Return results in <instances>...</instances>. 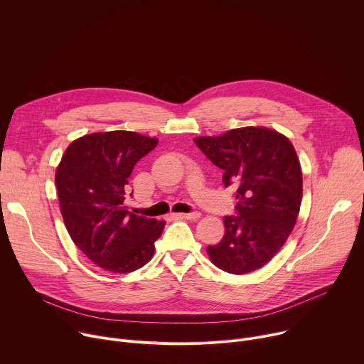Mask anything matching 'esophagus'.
<instances>
[{"instance_id":"obj_1","label":"esophagus","mask_w":364,"mask_h":364,"mask_svg":"<svg viewBox=\"0 0 364 364\" xmlns=\"http://www.w3.org/2000/svg\"><path fill=\"white\" fill-rule=\"evenodd\" d=\"M178 218H182V220H198L199 217H200V213H198V211H195V213H186V214H178L176 215Z\"/></svg>"}]
</instances>
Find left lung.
Returning <instances> with one entry per match:
<instances>
[{
    "label": "left lung",
    "mask_w": 364,
    "mask_h": 364,
    "mask_svg": "<svg viewBox=\"0 0 364 364\" xmlns=\"http://www.w3.org/2000/svg\"><path fill=\"white\" fill-rule=\"evenodd\" d=\"M193 141L224 171L225 188H237V215L224 217L223 240L207 247L211 262L232 274L260 269L285 245L299 214L302 171L292 143L264 127Z\"/></svg>",
    "instance_id": "obj_1"
}]
</instances>
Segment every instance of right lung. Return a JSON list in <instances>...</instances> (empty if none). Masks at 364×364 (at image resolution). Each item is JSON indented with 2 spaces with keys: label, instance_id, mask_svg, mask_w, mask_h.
I'll return each instance as SVG.
<instances>
[{
  "label": "right lung",
  "instance_id": "1",
  "mask_svg": "<svg viewBox=\"0 0 364 364\" xmlns=\"http://www.w3.org/2000/svg\"><path fill=\"white\" fill-rule=\"evenodd\" d=\"M156 146L157 139L133 132L92 133L72 141L56 169L66 230L104 270L130 273L154 255L166 223L130 213L124 199L134 165Z\"/></svg>",
  "mask_w": 364,
  "mask_h": 364
}]
</instances>
